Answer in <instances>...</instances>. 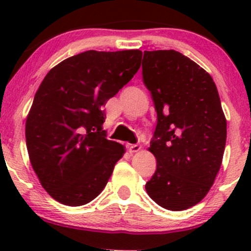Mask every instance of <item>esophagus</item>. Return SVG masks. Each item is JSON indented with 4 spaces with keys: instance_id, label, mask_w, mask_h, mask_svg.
<instances>
[{
    "instance_id": "obj_1",
    "label": "esophagus",
    "mask_w": 251,
    "mask_h": 251,
    "mask_svg": "<svg viewBox=\"0 0 251 251\" xmlns=\"http://www.w3.org/2000/svg\"><path fill=\"white\" fill-rule=\"evenodd\" d=\"M140 149H142V148H140L138 144H131V145H128V152H129V153H135V152H139Z\"/></svg>"
}]
</instances>
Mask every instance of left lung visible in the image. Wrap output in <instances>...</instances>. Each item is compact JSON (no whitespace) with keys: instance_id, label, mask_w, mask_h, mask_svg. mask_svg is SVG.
I'll use <instances>...</instances> for the list:
<instances>
[{"instance_id":"8db88e82","label":"left lung","mask_w":251,"mask_h":251,"mask_svg":"<svg viewBox=\"0 0 251 251\" xmlns=\"http://www.w3.org/2000/svg\"><path fill=\"white\" fill-rule=\"evenodd\" d=\"M143 80L151 92L157 126L149 151L157 170L145 189L171 211L205 197L221 169L226 120L206 71L179 51H144Z\"/></svg>"}]
</instances>
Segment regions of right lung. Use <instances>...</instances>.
<instances>
[{
    "instance_id": "right-lung-1",
    "label": "right lung",
    "mask_w": 251,
    "mask_h": 251,
    "mask_svg": "<svg viewBox=\"0 0 251 251\" xmlns=\"http://www.w3.org/2000/svg\"><path fill=\"white\" fill-rule=\"evenodd\" d=\"M143 53L87 50L63 60L45 76L27 120L30 164L50 197L68 206L93 201L125 153L106 139L102 106L140 67Z\"/></svg>"
}]
</instances>
